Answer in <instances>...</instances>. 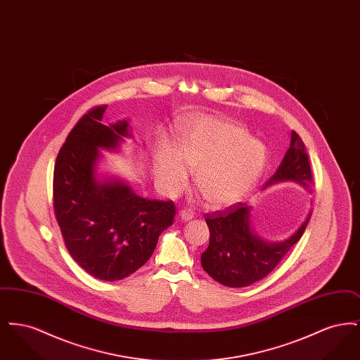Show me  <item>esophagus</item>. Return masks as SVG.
Segmentation results:
<instances>
[{"instance_id":"34e87169","label":"esophagus","mask_w":360,"mask_h":360,"mask_svg":"<svg viewBox=\"0 0 360 360\" xmlns=\"http://www.w3.org/2000/svg\"><path fill=\"white\" fill-rule=\"evenodd\" d=\"M179 217H181L182 220H185V221H188V220H191V219L194 217V213H193L191 210H188V209H182V210L179 212Z\"/></svg>"}]
</instances>
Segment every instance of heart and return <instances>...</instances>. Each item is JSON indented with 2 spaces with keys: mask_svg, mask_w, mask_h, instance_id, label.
Listing matches in <instances>:
<instances>
[{
  "mask_svg": "<svg viewBox=\"0 0 360 360\" xmlns=\"http://www.w3.org/2000/svg\"><path fill=\"white\" fill-rule=\"evenodd\" d=\"M266 166L262 143L238 125L198 121L181 137L176 151L162 148L155 159V176L169 195L181 193L194 172V185L209 205L236 204L257 185Z\"/></svg>",
  "mask_w": 360,
  "mask_h": 360,
  "instance_id": "1",
  "label": "heart"
}]
</instances>
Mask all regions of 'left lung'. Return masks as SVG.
<instances>
[{
  "label": "left lung",
  "mask_w": 360,
  "mask_h": 360,
  "mask_svg": "<svg viewBox=\"0 0 360 360\" xmlns=\"http://www.w3.org/2000/svg\"><path fill=\"white\" fill-rule=\"evenodd\" d=\"M281 181H295L302 185L313 181L305 144L295 131L291 132L290 148L266 186ZM310 214L289 239L282 243H267L252 232L250 207L244 202L206 213L210 240L201 255V264L207 274L224 286H250L270 274L301 239Z\"/></svg>",
  "instance_id": "1"
}]
</instances>
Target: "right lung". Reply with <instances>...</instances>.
Here are the masks:
<instances>
[{
	"mask_svg": "<svg viewBox=\"0 0 360 360\" xmlns=\"http://www.w3.org/2000/svg\"><path fill=\"white\" fill-rule=\"evenodd\" d=\"M106 105L91 108L70 131L53 167V212L70 255L87 274L119 281L134 274L172 225V201L147 200L120 181L98 182V148L115 150L128 122L103 125Z\"/></svg>",
	"mask_w": 360,
	"mask_h": 360,
	"instance_id": "right-lung-1",
	"label": "right lung"
}]
</instances>
